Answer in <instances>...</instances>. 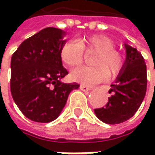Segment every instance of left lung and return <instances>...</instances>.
I'll return each instance as SVG.
<instances>
[{"label": "left lung", "instance_id": "obj_1", "mask_svg": "<svg viewBox=\"0 0 155 155\" xmlns=\"http://www.w3.org/2000/svg\"><path fill=\"white\" fill-rule=\"evenodd\" d=\"M66 32L45 28L25 40L11 58V94L15 103L29 120L50 123L66 105L79 84L65 83L61 51Z\"/></svg>", "mask_w": 155, "mask_h": 155}]
</instances>
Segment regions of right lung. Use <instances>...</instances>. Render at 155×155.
<instances>
[{"instance_id":"add662e5","label":"right lung","mask_w":155,"mask_h":155,"mask_svg":"<svg viewBox=\"0 0 155 155\" xmlns=\"http://www.w3.org/2000/svg\"><path fill=\"white\" fill-rule=\"evenodd\" d=\"M127 57L109 93L105 107L94 110L96 116L105 124H120L131 118L140 108L146 94L147 72L139 51L124 45Z\"/></svg>"}]
</instances>
